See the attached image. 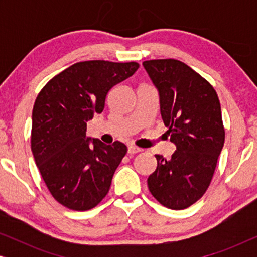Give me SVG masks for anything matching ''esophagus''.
<instances>
[{
  "label": "esophagus",
  "mask_w": 257,
  "mask_h": 257,
  "mask_svg": "<svg viewBox=\"0 0 257 257\" xmlns=\"http://www.w3.org/2000/svg\"><path fill=\"white\" fill-rule=\"evenodd\" d=\"M140 151H142V149H139V147H137L135 145H130L127 147V153L128 154H136V153L140 152Z\"/></svg>",
  "instance_id": "obj_1"
}]
</instances>
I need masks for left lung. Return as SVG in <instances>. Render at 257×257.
<instances>
[{"mask_svg": "<svg viewBox=\"0 0 257 257\" xmlns=\"http://www.w3.org/2000/svg\"><path fill=\"white\" fill-rule=\"evenodd\" d=\"M160 98V113L177 151L171 159L156 154L157 170L147 179L161 205L185 209L205 194L224 143L216 91L194 70L177 59L143 63Z\"/></svg>", "mask_w": 257, "mask_h": 257, "instance_id": "obj_1", "label": "left lung"}]
</instances>
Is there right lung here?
Here are the masks:
<instances>
[{
  "instance_id": "add662e5",
  "label": "right lung",
  "mask_w": 257,
  "mask_h": 257,
  "mask_svg": "<svg viewBox=\"0 0 257 257\" xmlns=\"http://www.w3.org/2000/svg\"><path fill=\"white\" fill-rule=\"evenodd\" d=\"M138 68L136 62H79L49 80L38 93L31 151L51 195L66 208L89 210L106 196L127 147L89 138L86 122L103 112L108 91Z\"/></svg>"
}]
</instances>
